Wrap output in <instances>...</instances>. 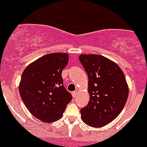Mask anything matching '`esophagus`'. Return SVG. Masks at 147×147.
<instances>
[{
  "instance_id": "1",
  "label": "esophagus",
  "mask_w": 147,
  "mask_h": 147,
  "mask_svg": "<svg viewBox=\"0 0 147 147\" xmlns=\"http://www.w3.org/2000/svg\"><path fill=\"white\" fill-rule=\"evenodd\" d=\"M72 96H73V97H76V95H77V91H74V92H72Z\"/></svg>"
}]
</instances>
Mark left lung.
Masks as SVG:
<instances>
[{
	"mask_svg": "<svg viewBox=\"0 0 147 147\" xmlns=\"http://www.w3.org/2000/svg\"><path fill=\"white\" fill-rule=\"evenodd\" d=\"M80 61L88 76L90 102L80 109L82 121L102 127L122 111L129 95L124 72L116 63L99 55H80Z\"/></svg>",
	"mask_w": 147,
	"mask_h": 147,
	"instance_id": "left-lung-1",
	"label": "left lung"
}]
</instances>
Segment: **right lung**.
<instances>
[{
	"mask_svg": "<svg viewBox=\"0 0 147 147\" xmlns=\"http://www.w3.org/2000/svg\"><path fill=\"white\" fill-rule=\"evenodd\" d=\"M68 60L67 53H50L28 65L22 74L19 85L22 100L29 112L43 122L60 119L72 99L62 78Z\"/></svg>",
	"mask_w": 147,
	"mask_h": 147,
	"instance_id": "add662e5",
	"label": "right lung"
}]
</instances>
